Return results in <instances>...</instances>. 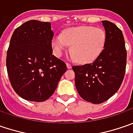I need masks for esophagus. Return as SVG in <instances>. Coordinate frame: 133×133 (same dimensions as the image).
Returning a JSON list of instances; mask_svg holds the SVG:
<instances>
[{
	"label": "esophagus",
	"instance_id": "esophagus-1",
	"mask_svg": "<svg viewBox=\"0 0 133 133\" xmlns=\"http://www.w3.org/2000/svg\"><path fill=\"white\" fill-rule=\"evenodd\" d=\"M66 66L68 69H71L72 68V64H69V63H66Z\"/></svg>",
	"mask_w": 133,
	"mask_h": 133
}]
</instances>
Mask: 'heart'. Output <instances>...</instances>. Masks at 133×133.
Here are the masks:
<instances>
[{"mask_svg": "<svg viewBox=\"0 0 133 133\" xmlns=\"http://www.w3.org/2000/svg\"><path fill=\"white\" fill-rule=\"evenodd\" d=\"M106 32L101 28L77 26L64 30L61 35L54 37L52 45L55 55L61 56L68 46L72 57L81 64L94 61L104 48Z\"/></svg>", "mask_w": 133, "mask_h": 133, "instance_id": "obj_1", "label": "heart"}]
</instances>
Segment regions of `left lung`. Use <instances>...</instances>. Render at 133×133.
<instances>
[{"mask_svg": "<svg viewBox=\"0 0 133 133\" xmlns=\"http://www.w3.org/2000/svg\"><path fill=\"white\" fill-rule=\"evenodd\" d=\"M101 22L107 35L103 51L92 63L72 66L78 94L92 104L104 102L118 90L127 65L125 41L121 30L110 21Z\"/></svg>", "mask_w": 133, "mask_h": 133, "instance_id": "1", "label": "left lung"}]
</instances>
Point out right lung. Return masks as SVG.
Returning <instances> with one entry per match:
<instances>
[{
	"label": "right lung",
	"instance_id": "1",
	"mask_svg": "<svg viewBox=\"0 0 133 133\" xmlns=\"http://www.w3.org/2000/svg\"><path fill=\"white\" fill-rule=\"evenodd\" d=\"M51 23L31 20L13 32L6 55L10 84L17 94L30 101L51 97L66 65L52 55Z\"/></svg>",
	"mask_w": 133,
	"mask_h": 133
}]
</instances>
